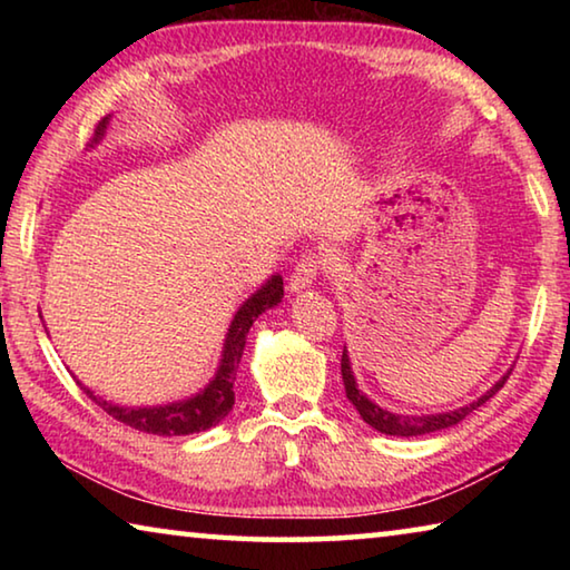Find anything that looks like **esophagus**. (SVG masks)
Segmentation results:
<instances>
[{
    "label": "esophagus",
    "instance_id": "34e87169",
    "mask_svg": "<svg viewBox=\"0 0 570 570\" xmlns=\"http://www.w3.org/2000/svg\"><path fill=\"white\" fill-rule=\"evenodd\" d=\"M316 274H320V262H316L314 256H304L302 262L296 264L292 278H288V292H294V294L304 292V288L314 284Z\"/></svg>",
    "mask_w": 570,
    "mask_h": 570
}]
</instances>
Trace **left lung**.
Here are the masks:
<instances>
[{"instance_id": "obj_1", "label": "left lung", "mask_w": 570, "mask_h": 570, "mask_svg": "<svg viewBox=\"0 0 570 570\" xmlns=\"http://www.w3.org/2000/svg\"><path fill=\"white\" fill-rule=\"evenodd\" d=\"M510 372H513V370H510ZM510 372H505L503 377H500L493 384V387H490L485 394H482V397L465 404V407H458V410H450V412H435V414H397V412L382 410L380 404H374L370 397H366L364 392H360V387H356V380H354V372H352L350 354H346V346H344V352H342V380H344L346 400L354 404V410L360 412V417L366 424H370V428L382 432V435H394V438L428 435V432L445 430V428H452V424L462 422L472 410H478L480 404H485L500 387H503Z\"/></svg>"}]
</instances>
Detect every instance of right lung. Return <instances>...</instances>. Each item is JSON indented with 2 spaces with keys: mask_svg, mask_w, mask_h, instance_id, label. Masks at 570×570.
<instances>
[{
  "mask_svg": "<svg viewBox=\"0 0 570 570\" xmlns=\"http://www.w3.org/2000/svg\"><path fill=\"white\" fill-rule=\"evenodd\" d=\"M108 125H110V115L98 122L92 146H98V142L102 140ZM282 298H284V278L274 274L266 284H262V288H256V292L238 306V312L234 314V320H230V326L226 332L224 352H220V362H218L216 374L210 377V382L204 390L190 394L188 400L156 404V407H122V404H112L108 400L98 397V394H95L90 387H85L82 382H77V384L88 392V397L98 404V407L112 414L115 420L122 424H130V428L140 430V432H148V435L170 438V435H193V432H204L224 420L230 412V407H234V402H236L234 400V380H236L240 356H244L246 334L250 326H254L258 316H262L266 308L278 306Z\"/></svg>",
  "mask_w": 570,
  "mask_h": 570,
  "instance_id": "add662e5",
  "label": "right lung"
}]
</instances>
